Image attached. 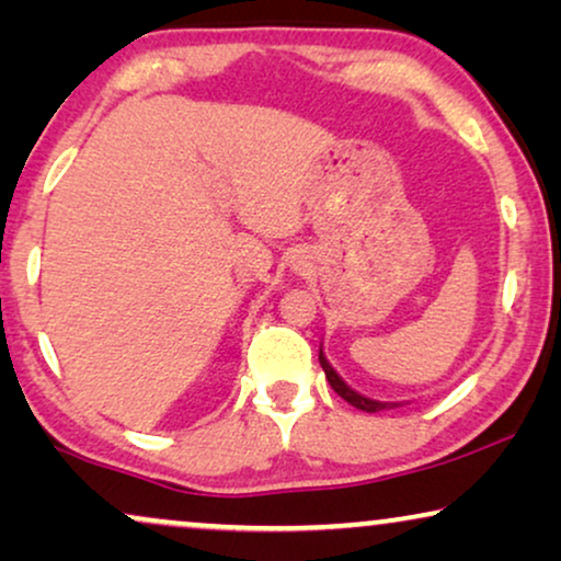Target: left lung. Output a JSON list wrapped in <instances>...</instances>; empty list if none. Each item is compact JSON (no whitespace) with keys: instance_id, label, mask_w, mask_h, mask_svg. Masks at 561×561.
<instances>
[{"instance_id":"obj_1","label":"left lung","mask_w":561,"mask_h":561,"mask_svg":"<svg viewBox=\"0 0 561 561\" xmlns=\"http://www.w3.org/2000/svg\"><path fill=\"white\" fill-rule=\"evenodd\" d=\"M319 363H321V367H324L327 380H329V386L334 388V393L342 396L344 401H347L350 405H355V409L367 411V413H378V411H386V409H393V405H398V403H386V401H373V398H367L363 393H357V390H352L347 382H344L340 375H336L334 367L329 365V359L324 357V352H321V350H319Z\"/></svg>"}]
</instances>
